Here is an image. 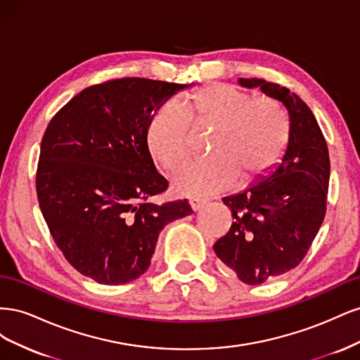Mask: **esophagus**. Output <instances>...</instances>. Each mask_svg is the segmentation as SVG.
<instances>
[{
    "label": "esophagus",
    "instance_id": "1",
    "mask_svg": "<svg viewBox=\"0 0 360 360\" xmlns=\"http://www.w3.org/2000/svg\"><path fill=\"white\" fill-rule=\"evenodd\" d=\"M204 204H205V201L198 200V198H192V200H189V207H191V209H192L193 212L200 210Z\"/></svg>",
    "mask_w": 360,
    "mask_h": 360
}]
</instances>
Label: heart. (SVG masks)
I'll return each instance as SVG.
<instances>
[{"label":"heart","instance_id":"1","mask_svg":"<svg viewBox=\"0 0 360 360\" xmlns=\"http://www.w3.org/2000/svg\"><path fill=\"white\" fill-rule=\"evenodd\" d=\"M191 124L214 127L212 158L189 162L174 176V188L188 197H209L255 183L284 155L290 122L284 108L228 84H210L181 105L163 103L147 129V146L162 168L172 171L189 153Z\"/></svg>","mask_w":360,"mask_h":360}]
</instances>
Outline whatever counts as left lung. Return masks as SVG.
<instances>
[{
    "label": "left lung",
    "instance_id": "8db88e82",
    "mask_svg": "<svg viewBox=\"0 0 360 360\" xmlns=\"http://www.w3.org/2000/svg\"><path fill=\"white\" fill-rule=\"evenodd\" d=\"M238 84L284 103L290 136L279 167L246 191L222 201L233 225L213 245L225 266L245 284L258 285L300 264L326 214L330 160L312 111L285 86L258 78Z\"/></svg>",
    "mask_w": 360,
    "mask_h": 360
}]
</instances>
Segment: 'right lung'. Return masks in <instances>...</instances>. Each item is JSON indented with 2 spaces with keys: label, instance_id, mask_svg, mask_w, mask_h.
Returning <instances> with one entry per match:
<instances>
[{
  "label": "right lung",
  "instance_id": "right-lung-1",
  "mask_svg": "<svg viewBox=\"0 0 360 360\" xmlns=\"http://www.w3.org/2000/svg\"><path fill=\"white\" fill-rule=\"evenodd\" d=\"M191 85L111 79L76 94L49 122L36 176L39 205L63 255L84 276L106 285L139 278L163 226L192 213L186 200L148 201L168 181L147 146L155 112Z\"/></svg>",
  "mask_w": 360,
  "mask_h": 360
}]
</instances>
